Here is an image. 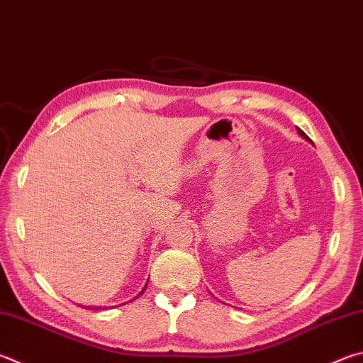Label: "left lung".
<instances>
[{
  "label": "left lung",
  "mask_w": 363,
  "mask_h": 363,
  "mask_svg": "<svg viewBox=\"0 0 363 363\" xmlns=\"http://www.w3.org/2000/svg\"><path fill=\"white\" fill-rule=\"evenodd\" d=\"M298 135H300L301 138H305V140H308V141H311V140H309V138H308V136L305 135V131H303V130H300V128H298Z\"/></svg>",
  "instance_id": "obj_1"
}]
</instances>
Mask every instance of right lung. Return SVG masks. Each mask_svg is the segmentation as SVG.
<instances>
[{
  "instance_id": "1",
  "label": "right lung",
  "mask_w": 363,
  "mask_h": 363,
  "mask_svg": "<svg viewBox=\"0 0 363 363\" xmlns=\"http://www.w3.org/2000/svg\"><path fill=\"white\" fill-rule=\"evenodd\" d=\"M146 287H147V284H146V286H144V289H143V291H141L140 294H138V295H136V298H138V296H140L141 294H144V291H146ZM133 300H135V298H133ZM81 306H82V308H87V309H104L103 306H84V305H81Z\"/></svg>"
}]
</instances>
